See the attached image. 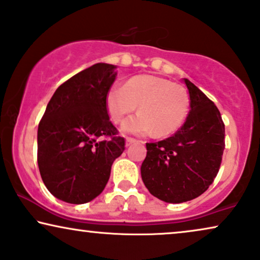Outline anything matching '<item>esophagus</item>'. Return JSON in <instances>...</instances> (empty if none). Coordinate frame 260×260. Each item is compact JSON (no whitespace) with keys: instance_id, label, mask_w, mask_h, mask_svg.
<instances>
[{"instance_id":"1","label":"esophagus","mask_w":260,"mask_h":260,"mask_svg":"<svg viewBox=\"0 0 260 260\" xmlns=\"http://www.w3.org/2000/svg\"><path fill=\"white\" fill-rule=\"evenodd\" d=\"M136 143H143V141L137 140V139H134V138H131V137H128L127 139H126V145L127 146L132 145V144H136Z\"/></svg>"}]
</instances>
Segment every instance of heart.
<instances>
[{"label": "heart", "instance_id": "b5f03b06", "mask_svg": "<svg viewBox=\"0 0 260 260\" xmlns=\"http://www.w3.org/2000/svg\"><path fill=\"white\" fill-rule=\"evenodd\" d=\"M139 106L140 113L124 121L127 133L157 137L175 133L185 122L189 110L188 92L182 85L154 75H137L126 85L114 84L107 94L110 119L120 123Z\"/></svg>", "mask_w": 260, "mask_h": 260}]
</instances>
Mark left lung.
<instances>
[{"label":"left lung","instance_id":"1","mask_svg":"<svg viewBox=\"0 0 260 260\" xmlns=\"http://www.w3.org/2000/svg\"><path fill=\"white\" fill-rule=\"evenodd\" d=\"M188 116L173 137L146 143L141 179L151 194L166 203L203 194L217 175L224 150V123L217 107L188 79Z\"/></svg>","mask_w":260,"mask_h":260}]
</instances>
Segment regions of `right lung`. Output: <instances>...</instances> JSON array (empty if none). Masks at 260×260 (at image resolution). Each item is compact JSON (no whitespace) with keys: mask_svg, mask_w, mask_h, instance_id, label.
<instances>
[{"mask_svg":"<svg viewBox=\"0 0 260 260\" xmlns=\"http://www.w3.org/2000/svg\"><path fill=\"white\" fill-rule=\"evenodd\" d=\"M114 64L96 63L57 87L38 126L37 160L52 196L71 204L103 192L124 138L111 123L107 94L116 79Z\"/></svg>","mask_w":260,"mask_h":260,"instance_id":"obj_1","label":"right lung"}]
</instances>
